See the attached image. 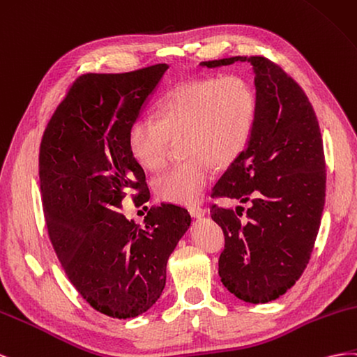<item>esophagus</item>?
<instances>
[{
	"instance_id": "1",
	"label": "esophagus",
	"mask_w": 357,
	"mask_h": 357,
	"mask_svg": "<svg viewBox=\"0 0 357 357\" xmlns=\"http://www.w3.org/2000/svg\"><path fill=\"white\" fill-rule=\"evenodd\" d=\"M188 211H190V213H191V217H195V218L205 217L206 212H208L205 208H200V206H192V208H190Z\"/></svg>"
}]
</instances>
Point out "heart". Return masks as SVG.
<instances>
[{
    "label": "heart",
    "mask_w": 357,
    "mask_h": 357,
    "mask_svg": "<svg viewBox=\"0 0 357 357\" xmlns=\"http://www.w3.org/2000/svg\"><path fill=\"white\" fill-rule=\"evenodd\" d=\"M257 114L247 79L236 75L191 80L172 89L160 106V119L139 116L128 130L130 154L140 166L165 165L173 140H181L184 161L154 178L162 200L196 205L212 179V161L226 166L245 149Z\"/></svg>",
    "instance_id": "b5f03b06"
}]
</instances>
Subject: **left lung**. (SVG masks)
Returning <instances> with one entry per match:
<instances>
[{"label": "left lung", "instance_id": "left-lung-1", "mask_svg": "<svg viewBox=\"0 0 357 357\" xmlns=\"http://www.w3.org/2000/svg\"><path fill=\"white\" fill-rule=\"evenodd\" d=\"M236 61L254 71L256 122L212 196L250 208L243 220L242 206L235 212L212 205L211 212L226 236L218 260L224 287L243 302L266 303L293 287L310 261L326 196L323 140L308 97L268 58L231 56L200 66Z\"/></svg>", "mask_w": 357, "mask_h": 357}]
</instances>
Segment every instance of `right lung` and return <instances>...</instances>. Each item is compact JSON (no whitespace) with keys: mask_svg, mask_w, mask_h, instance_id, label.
I'll return each instance as SVG.
<instances>
[{"mask_svg":"<svg viewBox=\"0 0 357 357\" xmlns=\"http://www.w3.org/2000/svg\"><path fill=\"white\" fill-rule=\"evenodd\" d=\"M167 64L118 75L88 73L71 85L40 145V188L50 242L68 280L101 314L131 319L166 286L170 254L191 224L162 203L145 226L121 213L122 200L148 202L145 172L131 157L128 130Z\"/></svg>","mask_w":357,"mask_h":357,"instance_id":"1","label":"right lung"}]
</instances>
